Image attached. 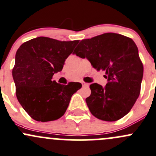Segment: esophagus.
<instances>
[{"instance_id":"obj_1","label":"esophagus","mask_w":156,"mask_h":156,"mask_svg":"<svg viewBox=\"0 0 156 156\" xmlns=\"http://www.w3.org/2000/svg\"><path fill=\"white\" fill-rule=\"evenodd\" d=\"M82 85H83V87H88L89 86V83H86V82H82Z\"/></svg>"}]
</instances>
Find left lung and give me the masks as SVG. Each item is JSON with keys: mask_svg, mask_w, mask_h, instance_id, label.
<instances>
[{"mask_svg": "<svg viewBox=\"0 0 156 156\" xmlns=\"http://www.w3.org/2000/svg\"><path fill=\"white\" fill-rule=\"evenodd\" d=\"M73 54L89 60L98 71H105V87L90 85L86 98L89 109L97 119L117 121L125 116L136 103L141 91L144 67L138 47L129 37L104 33L82 40Z\"/></svg>", "mask_w": 156, "mask_h": 156, "instance_id": "obj_1", "label": "left lung"}]
</instances>
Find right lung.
<instances>
[{
	"label": "right lung",
	"mask_w": 156,
	"mask_h": 156,
	"mask_svg": "<svg viewBox=\"0 0 156 156\" xmlns=\"http://www.w3.org/2000/svg\"><path fill=\"white\" fill-rule=\"evenodd\" d=\"M78 43L38 37L23 43L17 51L12 69L16 96L35 121L47 122L60 119L72 95L81 89L78 82L62 85L52 81L53 75L62 70L64 61Z\"/></svg>",
	"instance_id": "obj_1"
}]
</instances>
